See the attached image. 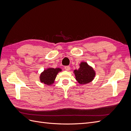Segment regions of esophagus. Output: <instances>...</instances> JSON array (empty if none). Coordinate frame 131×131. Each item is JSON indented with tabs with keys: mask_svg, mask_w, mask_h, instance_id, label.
I'll return each mask as SVG.
<instances>
[{
	"mask_svg": "<svg viewBox=\"0 0 131 131\" xmlns=\"http://www.w3.org/2000/svg\"><path fill=\"white\" fill-rule=\"evenodd\" d=\"M64 69L67 70V71H68V70H69L70 69V67H69V66H65L64 67Z\"/></svg>",
	"mask_w": 131,
	"mask_h": 131,
	"instance_id": "34e87169",
	"label": "esophagus"
}]
</instances>
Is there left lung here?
I'll use <instances>...</instances> for the list:
<instances>
[{"mask_svg": "<svg viewBox=\"0 0 131 131\" xmlns=\"http://www.w3.org/2000/svg\"><path fill=\"white\" fill-rule=\"evenodd\" d=\"M74 72L76 77L75 79L80 84H86L90 82L95 77L94 70L86 62H81L80 68L78 70H75Z\"/></svg>", "mask_w": 131, "mask_h": 131, "instance_id": "8db88e82", "label": "left lung"}]
</instances>
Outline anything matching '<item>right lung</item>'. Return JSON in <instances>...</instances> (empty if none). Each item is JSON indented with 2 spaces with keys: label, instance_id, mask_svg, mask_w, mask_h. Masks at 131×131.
<instances>
[{
  "label": "right lung",
  "instance_id": "add662e5",
  "mask_svg": "<svg viewBox=\"0 0 131 131\" xmlns=\"http://www.w3.org/2000/svg\"><path fill=\"white\" fill-rule=\"evenodd\" d=\"M62 70L60 68H48L40 74V80L41 82L47 85H50L54 82L56 75Z\"/></svg>",
  "mask_w": 131,
  "mask_h": 131
}]
</instances>
